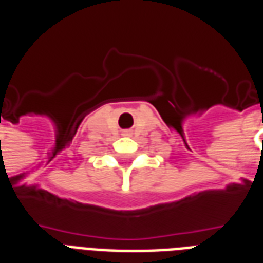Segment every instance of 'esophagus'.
I'll list each match as a JSON object with an SVG mask.
<instances>
[{
    "mask_svg": "<svg viewBox=\"0 0 263 263\" xmlns=\"http://www.w3.org/2000/svg\"><path fill=\"white\" fill-rule=\"evenodd\" d=\"M125 135H129V132H125Z\"/></svg>",
    "mask_w": 263,
    "mask_h": 263,
    "instance_id": "34e87169",
    "label": "esophagus"
}]
</instances>
